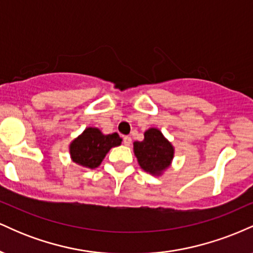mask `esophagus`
<instances>
[{
	"instance_id": "esophagus-1",
	"label": "esophagus",
	"mask_w": 253,
	"mask_h": 253,
	"mask_svg": "<svg viewBox=\"0 0 253 253\" xmlns=\"http://www.w3.org/2000/svg\"><path fill=\"white\" fill-rule=\"evenodd\" d=\"M124 144L126 145V146H129V145L132 144V138H130V136H128V135H125L124 136Z\"/></svg>"
}]
</instances>
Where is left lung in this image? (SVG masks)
<instances>
[{
	"label": "left lung",
	"instance_id": "obj_1",
	"mask_svg": "<svg viewBox=\"0 0 253 253\" xmlns=\"http://www.w3.org/2000/svg\"><path fill=\"white\" fill-rule=\"evenodd\" d=\"M133 150L141 169L152 175H161L173 158L172 145L157 128L147 129L143 141H134Z\"/></svg>",
	"mask_w": 253,
	"mask_h": 253
}]
</instances>
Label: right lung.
I'll use <instances>...</instances> for the list:
<instances>
[{
	"label": "right lung",
	"instance_id": "1",
	"mask_svg": "<svg viewBox=\"0 0 253 253\" xmlns=\"http://www.w3.org/2000/svg\"><path fill=\"white\" fill-rule=\"evenodd\" d=\"M123 139L118 133L104 135L98 128L89 127L70 145L72 162L85 169H95L102 163L108 151L119 146Z\"/></svg>",
	"mask_w": 253,
	"mask_h": 253
}]
</instances>
